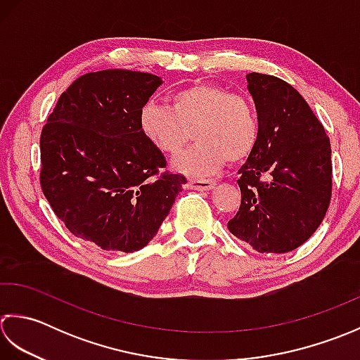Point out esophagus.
Listing matches in <instances>:
<instances>
[{"instance_id": "1", "label": "esophagus", "mask_w": 360, "mask_h": 360, "mask_svg": "<svg viewBox=\"0 0 360 360\" xmlns=\"http://www.w3.org/2000/svg\"><path fill=\"white\" fill-rule=\"evenodd\" d=\"M186 186L191 189H197V191H208L214 186V181L207 180V179H193L186 183Z\"/></svg>"}]
</instances>
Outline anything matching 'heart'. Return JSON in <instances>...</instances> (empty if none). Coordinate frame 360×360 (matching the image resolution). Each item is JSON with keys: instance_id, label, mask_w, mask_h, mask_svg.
Returning <instances> with one entry per match:
<instances>
[{"instance_id": "b5f03b06", "label": "heart", "mask_w": 360, "mask_h": 360, "mask_svg": "<svg viewBox=\"0 0 360 360\" xmlns=\"http://www.w3.org/2000/svg\"><path fill=\"white\" fill-rule=\"evenodd\" d=\"M138 129L153 149L175 157L195 138L194 148L174 161L191 177L207 179L226 161L240 163L252 155L259 139V118L253 102L217 84L199 82L175 91L169 107L144 102Z\"/></svg>"}]
</instances>
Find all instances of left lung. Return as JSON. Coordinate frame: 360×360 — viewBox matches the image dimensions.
I'll return each instance as SVG.
<instances>
[{
    "mask_svg": "<svg viewBox=\"0 0 360 360\" xmlns=\"http://www.w3.org/2000/svg\"><path fill=\"white\" fill-rule=\"evenodd\" d=\"M247 84L259 139L239 169L240 207L229 230L259 253L292 252L319 229L331 202V143L285 80L250 72Z\"/></svg>",
    "mask_w": 360,
    "mask_h": 360,
    "instance_id": "1",
    "label": "left lung"
}]
</instances>
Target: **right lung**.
I'll list each match as a JSON object with an SVG mask.
<instances>
[{"label": "right lung", "mask_w": 360, "mask_h": 360, "mask_svg": "<svg viewBox=\"0 0 360 360\" xmlns=\"http://www.w3.org/2000/svg\"><path fill=\"white\" fill-rule=\"evenodd\" d=\"M160 77L88 72L63 91L40 135V186L70 233L102 250L149 244L186 183L138 129Z\"/></svg>", "instance_id": "1"}]
</instances>
